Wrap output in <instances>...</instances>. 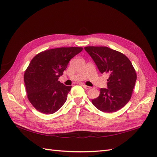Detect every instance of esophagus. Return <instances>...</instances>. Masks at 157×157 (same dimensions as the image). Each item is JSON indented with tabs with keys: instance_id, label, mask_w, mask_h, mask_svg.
<instances>
[{
	"instance_id": "1",
	"label": "esophagus",
	"mask_w": 157,
	"mask_h": 157,
	"mask_svg": "<svg viewBox=\"0 0 157 157\" xmlns=\"http://www.w3.org/2000/svg\"><path fill=\"white\" fill-rule=\"evenodd\" d=\"M82 86H83V88H85L86 90H88V89H90V88H91V87L88 86H86V85H85V84H83V85H82Z\"/></svg>"
}]
</instances>
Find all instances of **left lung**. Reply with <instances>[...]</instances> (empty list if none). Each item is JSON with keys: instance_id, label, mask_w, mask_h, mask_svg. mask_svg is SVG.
<instances>
[{"instance_id": "8db88e82", "label": "left lung", "mask_w": 157, "mask_h": 157, "mask_svg": "<svg viewBox=\"0 0 157 157\" xmlns=\"http://www.w3.org/2000/svg\"><path fill=\"white\" fill-rule=\"evenodd\" d=\"M101 73H107V88H101L99 96L92 103L99 111L116 112L131 98L137 75L130 59L121 52L106 46L84 48Z\"/></svg>"}]
</instances>
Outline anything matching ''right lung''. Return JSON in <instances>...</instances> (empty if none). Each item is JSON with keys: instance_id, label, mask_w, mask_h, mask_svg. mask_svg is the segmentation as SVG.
Instances as JSON below:
<instances>
[{"instance_id": "add662e5", "label": "right lung", "mask_w": 157, "mask_h": 157, "mask_svg": "<svg viewBox=\"0 0 157 157\" xmlns=\"http://www.w3.org/2000/svg\"><path fill=\"white\" fill-rule=\"evenodd\" d=\"M82 47H61L40 52L33 58L24 73L27 98L38 111L53 114L67 100L71 86L61 83L71 59L82 50Z\"/></svg>"}]
</instances>
